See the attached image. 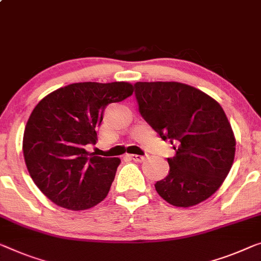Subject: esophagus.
I'll return each mask as SVG.
<instances>
[{
  "label": "esophagus",
  "instance_id": "34e87169",
  "mask_svg": "<svg viewBox=\"0 0 261 261\" xmlns=\"http://www.w3.org/2000/svg\"><path fill=\"white\" fill-rule=\"evenodd\" d=\"M129 159L133 160L135 162H142L146 160V155H136V154H132L129 155Z\"/></svg>",
  "mask_w": 261,
  "mask_h": 261
}]
</instances>
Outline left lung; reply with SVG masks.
Returning a JSON list of instances; mask_svg holds the SVG:
<instances>
[{"label":"left lung","instance_id":"8db88e82","mask_svg":"<svg viewBox=\"0 0 261 261\" xmlns=\"http://www.w3.org/2000/svg\"><path fill=\"white\" fill-rule=\"evenodd\" d=\"M141 117L161 139L175 144L169 172L155 183L174 206L196 205L222 186L234 159L236 140L222 106L195 87L175 82H139Z\"/></svg>","mask_w":261,"mask_h":261}]
</instances>
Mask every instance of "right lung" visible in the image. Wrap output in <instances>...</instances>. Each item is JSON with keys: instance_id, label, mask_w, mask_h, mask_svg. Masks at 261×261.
<instances>
[{"instance_id": "right-lung-1", "label": "right lung", "mask_w": 261, "mask_h": 261, "mask_svg": "<svg viewBox=\"0 0 261 261\" xmlns=\"http://www.w3.org/2000/svg\"><path fill=\"white\" fill-rule=\"evenodd\" d=\"M133 93L125 82L75 83L42 99L28 120L23 154L28 171L58 206L85 210L106 197L120 159L85 149L97 142L105 108Z\"/></svg>"}]
</instances>
